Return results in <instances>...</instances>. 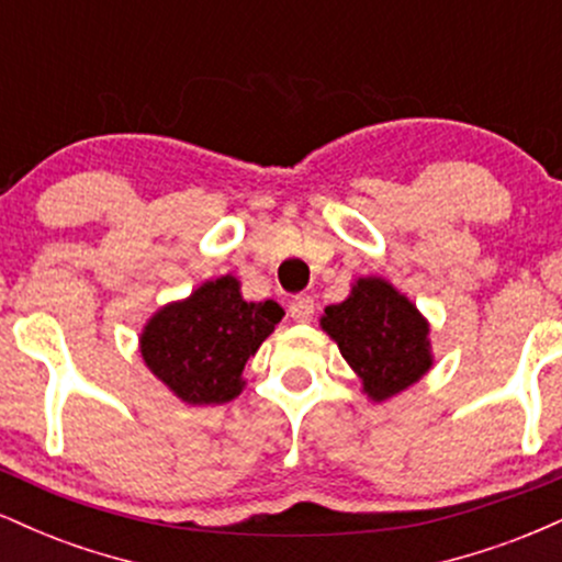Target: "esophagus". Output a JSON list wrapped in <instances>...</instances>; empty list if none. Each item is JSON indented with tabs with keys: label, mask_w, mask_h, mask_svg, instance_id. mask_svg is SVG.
Segmentation results:
<instances>
[{
	"label": "esophagus",
	"mask_w": 562,
	"mask_h": 562,
	"mask_svg": "<svg viewBox=\"0 0 562 562\" xmlns=\"http://www.w3.org/2000/svg\"><path fill=\"white\" fill-rule=\"evenodd\" d=\"M290 317L295 322H312L314 317V299L312 295H295L293 301H290Z\"/></svg>",
	"instance_id": "34e87169"
}]
</instances>
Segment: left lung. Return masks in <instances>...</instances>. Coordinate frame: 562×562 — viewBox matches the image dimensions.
<instances>
[{"label":"left lung","mask_w":562,"mask_h":562,"mask_svg":"<svg viewBox=\"0 0 562 562\" xmlns=\"http://www.w3.org/2000/svg\"><path fill=\"white\" fill-rule=\"evenodd\" d=\"M319 327L372 402L406 391L434 367L428 319L383 277H359L346 301L325 308Z\"/></svg>","instance_id":"left-lung-1"}]
</instances>
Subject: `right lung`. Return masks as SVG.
<instances>
[{"label":"right lung","instance_id":"add662e5","mask_svg":"<svg viewBox=\"0 0 562 562\" xmlns=\"http://www.w3.org/2000/svg\"><path fill=\"white\" fill-rule=\"evenodd\" d=\"M285 317L277 301H245L240 280L216 277L182 301L160 306L139 333L147 370L184 404L240 396L245 362Z\"/></svg>","mask_w":562,"mask_h":562}]
</instances>
